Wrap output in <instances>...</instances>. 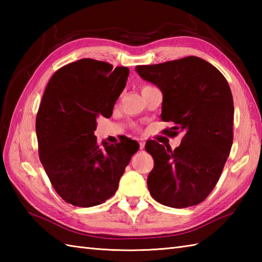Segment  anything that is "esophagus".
Masks as SVG:
<instances>
[{"mask_svg": "<svg viewBox=\"0 0 262 262\" xmlns=\"http://www.w3.org/2000/svg\"><path fill=\"white\" fill-rule=\"evenodd\" d=\"M144 147H145V142L141 140V141H140V148H141V149H143Z\"/></svg>", "mask_w": 262, "mask_h": 262, "instance_id": "esophagus-1", "label": "esophagus"}]
</instances>
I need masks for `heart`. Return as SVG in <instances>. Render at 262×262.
Here are the masks:
<instances>
[{"label": "heart", "instance_id": "heart-1", "mask_svg": "<svg viewBox=\"0 0 262 262\" xmlns=\"http://www.w3.org/2000/svg\"><path fill=\"white\" fill-rule=\"evenodd\" d=\"M148 88H151V85H147V84H146V85H144V86H143V89H142V91H143V90H145V89H148Z\"/></svg>", "mask_w": 262, "mask_h": 262}]
</instances>
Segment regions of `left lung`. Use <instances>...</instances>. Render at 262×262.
Here are the masks:
<instances>
[{
	"instance_id": "left-lung-1",
	"label": "left lung",
	"mask_w": 262,
	"mask_h": 262,
	"mask_svg": "<svg viewBox=\"0 0 262 262\" xmlns=\"http://www.w3.org/2000/svg\"><path fill=\"white\" fill-rule=\"evenodd\" d=\"M144 80L163 93V121L174 126L164 134L183 133L174 149L146 142L154 159L147 178L151 196L173 208L198 205L213 191L231 152L234 104L229 83L215 66L196 56L138 65Z\"/></svg>"
}]
</instances>
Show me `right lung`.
I'll return each mask as SVG.
<instances>
[{
  "label": "right lung",
  "instance_id": "add662e5",
  "mask_svg": "<svg viewBox=\"0 0 262 262\" xmlns=\"http://www.w3.org/2000/svg\"><path fill=\"white\" fill-rule=\"evenodd\" d=\"M129 69L83 58L55 72L36 117L38 153L54 189L66 203L92 207L118 189L138 151L136 141L97 142V117H110Z\"/></svg>",
  "mask_w": 262,
  "mask_h": 262
}]
</instances>
